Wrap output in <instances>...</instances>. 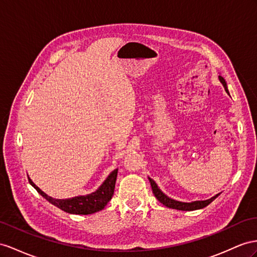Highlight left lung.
I'll list each match as a JSON object with an SVG mask.
<instances>
[{
	"instance_id": "left-lung-1",
	"label": "left lung",
	"mask_w": 257,
	"mask_h": 257,
	"mask_svg": "<svg viewBox=\"0 0 257 257\" xmlns=\"http://www.w3.org/2000/svg\"><path fill=\"white\" fill-rule=\"evenodd\" d=\"M219 80H220V82L222 83L223 88H225L227 93L229 94L225 79H223L221 76H219ZM149 180H150V182H151V187H152L153 193H154L156 199L159 200L162 204H164V205L169 207V208H175V209H179V210H194V209H200V208H203V207L207 206L208 204L212 203V202L216 199V197L219 195V194H217V195L213 196L212 199L206 200V201H195V202H192V203H183V202L175 201V200H173V199H170V197H168L167 195H165V194H164V193L161 191L160 188L157 187V185H156L155 181H154L153 179L149 178Z\"/></svg>"
}]
</instances>
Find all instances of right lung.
<instances>
[{
    "instance_id": "obj_1",
    "label": "right lung",
    "mask_w": 257,
    "mask_h": 257,
    "mask_svg": "<svg viewBox=\"0 0 257 257\" xmlns=\"http://www.w3.org/2000/svg\"><path fill=\"white\" fill-rule=\"evenodd\" d=\"M117 173L118 169H115L114 172H111L106 178V180L103 182V185L98 188L95 192L83 196H75L71 197V199L66 200L53 199V197H51L44 192H42L41 190L31 181L30 178H28V180L30 182V185L34 187L45 200H48L50 203L57 206L58 208H61L64 212L77 215H89L103 209L105 205L110 201L111 196L114 194Z\"/></svg>"
}]
</instances>
